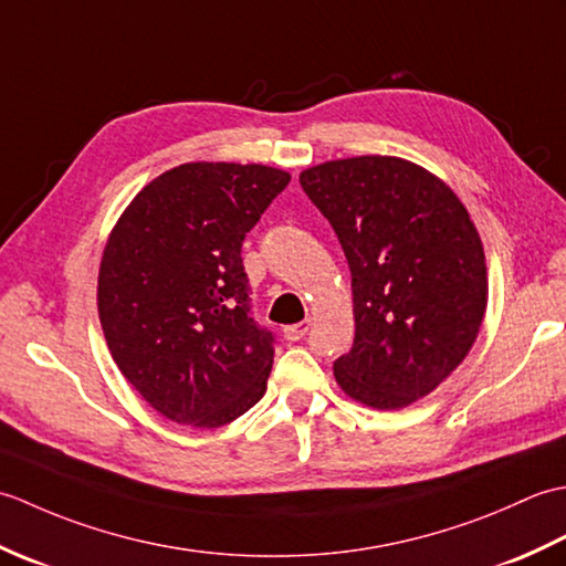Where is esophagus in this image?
I'll use <instances>...</instances> for the list:
<instances>
[{"label": "esophagus", "mask_w": 566, "mask_h": 566, "mask_svg": "<svg viewBox=\"0 0 566 566\" xmlns=\"http://www.w3.org/2000/svg\"><path fill=\"white\" fill-rule=\"evenodd\" d=\"M308 326H311V321H302V323H294V326H286L284 338L286 340H302L304 335L308 333Z\"/></svg>", "instance_id": "obj_1"}]
</instances>
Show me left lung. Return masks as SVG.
Returning <instances> with one entry per match:
<instances>
[{"instance_id":"left-lung-1","label":"left lung","mask_w":566,"mask_h":566,"mask_svg":"<svg viewBox=\"0 0 566 566\" xmlns=\"http://www.w3.org/2000/svg\"><path fill=\"white\" fill-rule=\"evenodd\" d=\"M298 182L350 264L355 340L335 379L381 411L418 401L472 350L486 311L484 248L464 203L387 155L308 167Z\"/></svg>"}]
</instances>
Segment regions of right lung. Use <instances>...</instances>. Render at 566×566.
Segmentation results:
<instances>
[{"label":"right lung","mask_w":566,"mask_h":566,"mask_svg":"<svg viewBox=\"0 0 566 566\" xmlns=\"http://www.w3.org/2000/svg\"><path fill=\"white\" fill-rule=\"evenodd\" d=\"M264 165L187 163L143 187L99 268V321L114 363L155 411L219 428L255 406L274 333L252 318L245 233L290 185Z\"/></svg>","instance_id":"1"}]
</instances>
